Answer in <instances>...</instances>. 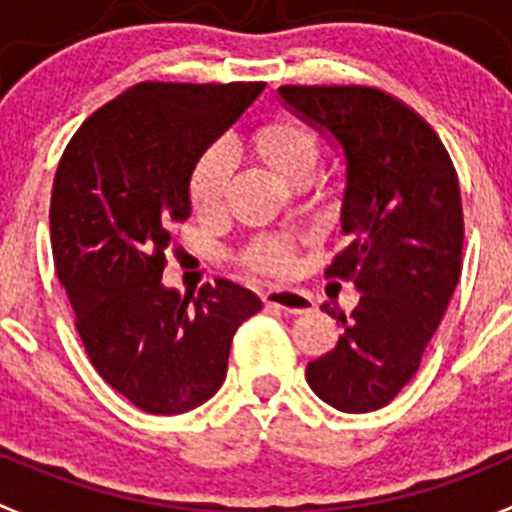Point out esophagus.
I'll return each instance as SVG.
<instances>
[{
    "instance_id": "obj_1",
    "label": "esophagus",
    "mask_w": 512,
    "mask_h": 512,
    "mask_svg": "<svg viewBox=\"0 0 512 512\" xmlns=\"http://www.w3.org/2000/svg\"><path fill=\"white\" fill-rule=\"evenodd\" d=\"M267 307H280V310L290 312V315H300V312H310L315 307L312 297L302 290H292V287H270L262 295Z\"/></svg>"
}]
</instances>
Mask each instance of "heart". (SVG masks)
<instances>
[{
	"label": "heart",
	"instance_id": "obj_1",
	"mask_svg": "<svg viewBox=\"0 0 512 512\" xmlns=\"http://www.w3.org/2000/svg\"><path fill=\"white\" fill-rule=\"evenodd\" d=\"M257 152L280 172L282 177L295 165L317 157V137L307 130L305 124L290 117H277L257 127L255 137ZM232 175V152L225 142H215L192 165L190 175V197L192 205L200 212L220 210L225 200L227 185ZM250 270L262 275H287L292 270V242L287 237H260L252 242L242 255Z\"/></svg>",
	"mask_w": 512,
	"mask_h": 512
}]
</instances>
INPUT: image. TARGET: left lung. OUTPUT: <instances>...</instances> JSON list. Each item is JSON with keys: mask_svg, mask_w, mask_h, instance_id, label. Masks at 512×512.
Wrapping results in <instances>:
<instances>
[{"mask_svg": "<svg viewBox=\"0 0 512 512\" xmlns=\"http://www.w3.org/2000/svg\"><path fill=\"white\" fill-rule=\"evenodd\" d=\"M290 112L332 137L345 157L340 230L347 245L325 275L352 280L360 302L337 345L307 365L312 393L342 413L385 408L418 372L463 260L455 167L418 112L372 87L277 89Z\"/></svg>", "mask_w": 512, "mask_h": 512, "instance_id": "left-lung-1", "label": "left lung"}]
</instances>
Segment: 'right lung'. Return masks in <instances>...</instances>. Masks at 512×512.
<instances>
[{"label": "right lung", "instance_id": "1", "mask_svg": "<svg viewBox=\"0 0 512 512\" xmlns=\"http://www.w3.org/2000/svg\"><path fill=\"white\" fill-rule=\"evenodd\" d=\"M262 89L140 82L84 119L59 160L54 270L94 370L145 413L207 403L237 327L262 310L255 292L222 277L197 295L162 285L170 230L192 212V165Z\"/></svg>", "mask_w": 512, "mask_h": 512}]
</instances>
